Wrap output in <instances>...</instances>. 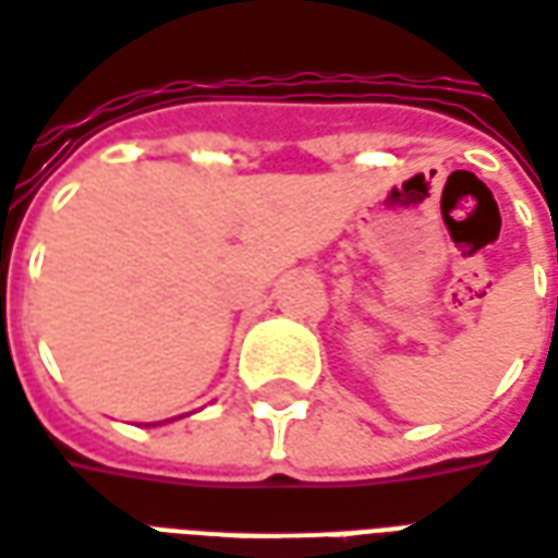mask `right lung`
I'll list each match as a JSON object with an SVG mask.
<instances>
[{"label": "right lung", "mask_w": 558, "mask_h": 558, "mask_svg": "<svg viewBox=\"0 0 558 558\" xmlns=\"http://www.w3.org/2000/svg\"><path fill=\"white\" fill-rule=\"evenodd\" d=\"M186 416V414H184ZM174 420H178V416H174ZM162 423H171V420H162Z\"/></svg>", "instance_id": "right-lung-1"}]
</instances>
